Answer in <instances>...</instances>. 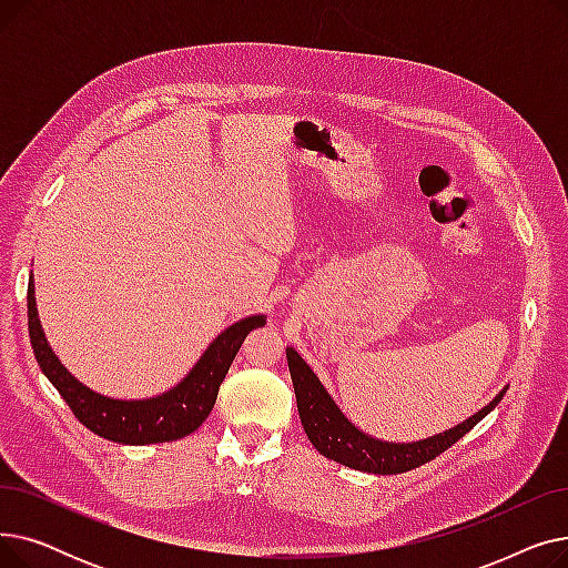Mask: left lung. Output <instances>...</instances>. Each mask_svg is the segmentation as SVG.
<instances>
[{"label":"left lung","mask_w":568,"mask_h":568,"mask_svg":"<svg viewBox=\"0 0 568 568\" xmlns=\"http://www.w3.org/2000/svg\"><path fill=\"white\" fill-rule=\"evenodd\" d=\"M285 352L296 394V407H300V419L311 444L324 458L368 474H403L430 463L460 437H465L484 416H488L504 398L506 389H509V386H504L486 407L474 412L449 430L416 442H389L373 437L371 433L352 424L349 416L341 409L334 396L326 392V386L306 364L304 356L294 347H287Z\"/></svg>","instance_id":"1"}]
</instances>
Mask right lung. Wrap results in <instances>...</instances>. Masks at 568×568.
<instances>
[{
	"instance_id": "1",
	"label": "right lung",
	"mask_w": 568,
	"mask_h": 568,
	"mask_svg": "<svg viewBox=\"0 0 568 568\" xmlns=\"http://www.w3.org/2000/svg\"><path fill=\"white\" fill-rule=\"evenodd\" d=\"M27 317L29 341L37 362L50 384L67 400L75 419L99 437L116 444H161L182 439L197 430L212 412L219 386L225 379L239 347L246 336L266 324V315H248L230 324L209 347L202 352L193 368L179 379L172 389L149 398H114L80 382L69 368L59 362L50 347L37 311L34 274L27 285Z\"/></svg>"
}]
</instances>
